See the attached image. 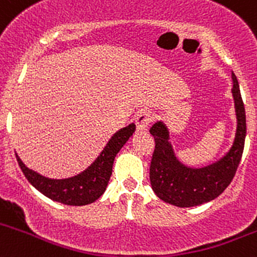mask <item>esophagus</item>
<instances>
[{"instance_id": "esophagus-1", "label": "esophagus", "mask_w": 257, "mask_h": 257, "mask_svg": "<svg viewBox=\"0 0 257 257\" xmlns=\"http://www.w3.org/2000/svg\"><path fill=\"white\" fill-rule=\"evenodd\" d=\"M153 120V115L149 111H139L136 116V124L137 131L138 132H146L148 129L149 124Z\"/></svg>"}]
</instances>
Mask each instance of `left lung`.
I'll list each match as a JSON object with an SVG mask.
<instances>
[{
    "mask_svg": "<svg viewBox=\"0 0 257 257\" xmlns=\"http://www.w3.org/2000/svg\"><path fill=\"white\" fill-rule=\"evenodd\" d=\"M237 129L235 141L225 157L203 168H189L174 156L169 132L163 121H157L149 132L156 147L152 156L149 179L154 193L162 201L177 207H193L210 202L222 193L235 177L242 157L246 137V114L240 86L232 73Z\"/></svg>",
    "mask_w": 257,
    "mask_h": 257,
    "instance_id": "8db88e82",
    "label": "left lung"
}]
</instances>
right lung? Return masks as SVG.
<instances>
[{"instance_id":"1","label":"right lung","mask_w":257,"mask_h":257,"mask_svg":"<svg viewBox=\"0 0 257 257\" xmlns=\"http://www.w3.org/2000/svg\"><path fill=\"white\" fill-rule=\"evenodd\" d=\"M136 131V124H129L116 132L100 156L90 167L78 176L65 179H51L27 168L16 154L17 162L27 181L50 200L69 206H85L98 200L110 179L115 156Z\"/></svg>"}]
</instances>
